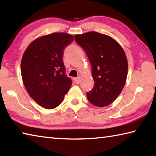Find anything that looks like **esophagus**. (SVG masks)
Returning a JSON list of instances; mask_svg holds the SVG:
<instances>
[{
	"label": "esophagus",
	"mask_w": 156,
	"mask_h": 156,
	"mask_svg": "<svg viewBox=\"0 0 156 156\" xmlns=\"http://www.w3.org/2000/svg\"><path fill=\"white\" fill-rule=\"evenodd\" d=\"M74 80H75V82H76V83L77 84H78L79 83H80V77L76 78L74 79Z\"/></svg>",
	"instance_id": "1"
}]
</instances>
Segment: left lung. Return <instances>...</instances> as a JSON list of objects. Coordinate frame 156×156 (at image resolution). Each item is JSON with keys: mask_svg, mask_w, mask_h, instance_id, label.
Returning <instances> with one entry per match:
<instances>
[{"mask_svg": "<svg viewBox=\"0 0 156 156\" xmlns=\"http://www.w3.org/2000/svg\"><path fill=\"white\" fill-rule=\"evenodd\" d=\"M91 65L94 86L87 93L89 102L103 107L119 96L126 83L128 62L125 53L114 39L105 34L90 31L74 36Z\"/></svg>", "mask_w": 156, "mask_h": 156, "instance_id": "left-lung-1", "label": "left lung"}]
</instances>
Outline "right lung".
<instances>
[{
    "label": "right lung",
    "mask_w": 156,
    "mask_h": 156,
    "mask_svg": "<svg viewBox=\"0 0 156 156\" xmlns=\"http://www.w3.org/2000/svg\"><path fill=\"white\" fill-rule=\"evenodd\" d=\"M73 41L69 34L53 33L34 41L23 54L20 69L26 90L45 109L58 106L72 86L62 57L65 48Z\"/></svg>",
    "instance_id": "right-lung-1"
}]
</instances>
